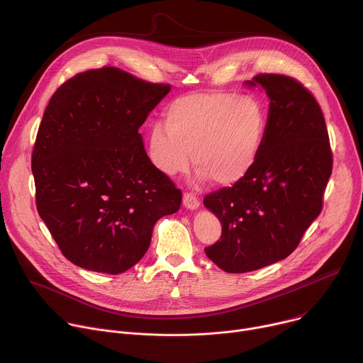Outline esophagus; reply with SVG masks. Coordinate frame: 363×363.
<instances>
[{
    "instance_id": "esophagus-1",
    "label": "esophagus",
    "mask_w": 363,
    "mask_h": 363,
    "mask_svg": "<svg viewBox=\"0 0 363 363\" xmlns=\"http://www.w3.org/2000/svg\"><path fill=\"white\" fill-rule=\"evenodd\" d=\"M183 204H184L187 208L194 210V208H197V207L200 206V200H199L193 193L186 191V193L183 194Z\"/></svg>"
}]
</instances>
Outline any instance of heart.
Segmentation results:
<instances>
[{"label": "heart", "instance_id": "obj_1", "mask_svg": "<svg viewBox=\"0 0 363 363\" xmlns=\"http://www.w3.org/2000/svg\"><path fill=\"white\" fill-rule=\"evenodd\" d=\"M266 108L255 97L197 93L174 100L164 111V127L149 133V155L167 176L184 173L191 162L200 177L219 186L243 180L262 153Z\"/></svg>", "mask_w": 363, "mask_h": 363}]
</instances>
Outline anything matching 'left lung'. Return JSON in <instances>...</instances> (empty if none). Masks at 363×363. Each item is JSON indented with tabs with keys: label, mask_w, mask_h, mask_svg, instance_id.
Returning <instances> with one entry per match:
<instances>
[{
	"label": "left lung",
	"mask_w": 363,
	"mask_h": 363,
	"mask_svg": "<svg viewBox=\"0 0 363 363\" xmlns=\"http://www.w3.org/2000/svg\"><path fill=\"white\" fill-rule=\"evenodd\" d=\"M270 99L262 153L252 172L203 203L222 223V236L204 249L228 273L262 269L291 255L323 207L333 156L323 113L296 79L257 74Z\"/></svg>",
	"instance_id": "1"
}]
</instances>
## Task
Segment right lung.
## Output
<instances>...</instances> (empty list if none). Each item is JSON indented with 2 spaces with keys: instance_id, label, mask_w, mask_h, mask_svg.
Instances as JSON below:
<instances>
[{
  "instance_id": "1",
  "label": "right lung",
  "mask_w": 363,
  "mask_h": 363,
  "mask_svg": "<svg viewBox=\"0 0 363 363\" xmlns=\"http://www.w3.org/2000/svg\"><path fill=\"white\" fill-rule=\"evenodd\" d=\"M170 87L103 67L52 94L31 167L38 214L71 263L120 274L147 252L160 217L180 208L182 190L138 133Z\"/></svg>"
}]
</instances>
